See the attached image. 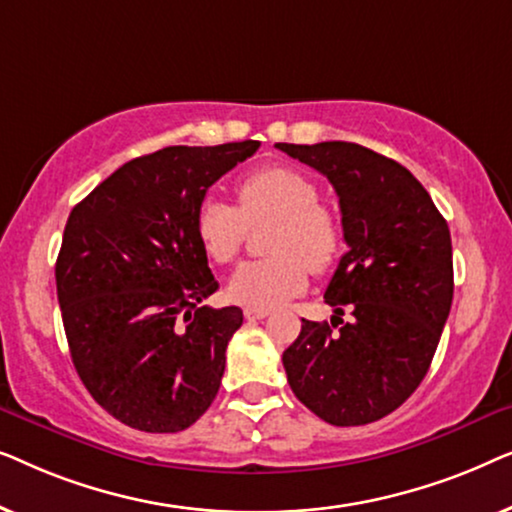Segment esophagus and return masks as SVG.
<instances>
[{
  "label": "esophagus",
  "mask_w": 512,
  "mask_h": 512,
  "mask_svg": "<svg viewBox=\"0 0 512 512\" xmlns=\"http://www.w3.org/2000/svg\"><path fill=\"white\" fill-rule=\"evenodd\" d=\"M268 310H261V307H247V310H244V317H247L249 321H256V319H265L268 317Z\"/></svg>",
  "instance_id": "1"
}]
</instances>
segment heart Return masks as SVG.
<instances>
[{
    "label": "heart",
    "mask_w": 512,
    "mask_h": 512,
    "mask_svg": "<svg viewBox=\"0 0 512 512\" xmlns=\"http://www.w3.org/2000/svg\"><path fill=\"white\" fill-rule=\"evenodd\" d=\"M237 202L209 195L195 212V235L209 261L226 265L240 254L249 226L272 221L268 258L242 263L228 279V298L249 307H277L305 291L312 272L333 268L342 254V223L319 202V186L296 167L270 165L237 186Z\"/></svg>",
    "instance_id": "heart-1"
}]
</instances>
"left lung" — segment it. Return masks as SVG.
Here are the masks:
<instances>
[{
	"instance_id": "left-lung-1",
	"label": "left lung",
	"mask_w": 512,
	"mask_h": 512,
	"mask_svg": "<svg viewBox=\"0 0 512 512\" xmlns=\"http://www.w3.org/2000/svg\"><path fill=\"white\" fill-rule=\"evenodd\" d=\"M275 146L331 181L349 247L324 293L340 331L303 319L282 356L286 380L328 424L377 422L408 401L436 354L454 293L450 228L396 160L352 142Z\"/></svg>"
}]
</instances>
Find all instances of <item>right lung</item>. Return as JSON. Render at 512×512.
Returning a JSON list of instances; mask_svg holds the SVG:
<instances>
[{
	"instance_id": "1",
	"label": "right lung",
	"mask_w": 512,
	"mask_h": 512,
	"mask_svg": "<svg viewBox=\"0 0 512 512\" xmlns=\"http://www.w3.org/2000/svg\"><path fill=\"white\" fill-rule=\"evenodd\" d=\"M261 142L167 146L102 181L69 214L55 284L69 354L90 396L132 429L177 433L212 405L240 307L195 235L209 186Z\"/></svg>"
}]
</instances>
